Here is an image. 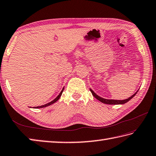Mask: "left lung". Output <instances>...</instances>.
I'll use <instances>...</instances> for the list:
<instances>
[{"label": "left lung", "mask_w": 156, "mask_h": 156, "mask_svg": "<svg viewBox=\"0 0 156 156\" xmlns=\"http://www.w3.org/2000/svg\"><path fill=\"white\" fill-rule=\"evenodd\" d=\"M90 90L91 93L93 94V95L97 99H98L99 101H101V103H105V104H109V105H118V104H124V103H127L129 101H130L131 99L133 98V97L136 94L137 92H136L135 94L132 95L131 97H130L129 98H128L126 99H124V100H114V99H103L102 97H101L97 95V94L94 93V91L93 90H91L90 88Z\"/></svg>", "instance_id": "left-lung-1"}]
</instances>
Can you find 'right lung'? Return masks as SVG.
Listing matches in <instances>:
<instances>
[{"label": "right lung", "mask_w": 156, "mask_h": 156, "mask_svg": "<svg viewBox=\"0 0 156 156\" xmlns=\"http://www.w3.org/2000/svg\"><path fill=\"white\" fill-rule=\"evenodd\" d=\"M63 89H64V88H63V89H62V90L61 91V93H59V95H58L55 99L54 100H53L52 101H51V102H49V103H47V104H45V105H41V106H38V107H36L35 108H45V107H47V106H48V105H52L53 104V103H55L57 100H59V99L60 98V97L62 96V93H63Z\"/></svg>", "instance_id": "1"}]
</instances>
